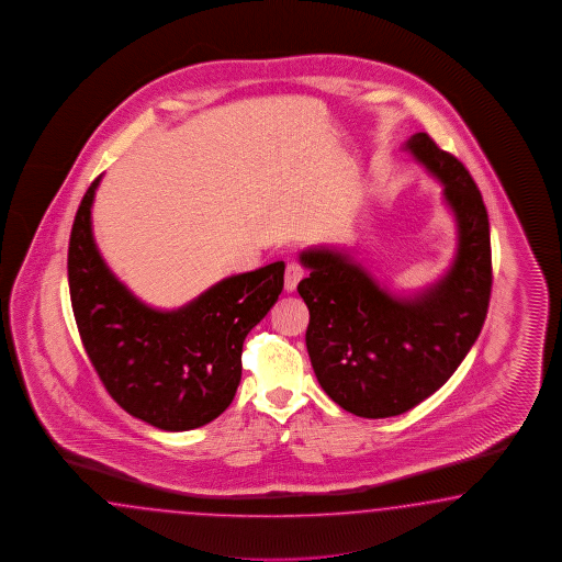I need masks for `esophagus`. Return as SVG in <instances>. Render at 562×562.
Here are the masks:
<instances>
[{
	"mask_svg": "<svg viewBox=\"0 0 562 562\" xmlns=\"http://www.w3.org/2000/svg\"><path fill=\"white\" fill-rule=\"evenodd\" d=\"M303 274H305V269H303L302 262L300 260L291 259L288 262V269H285V291H295L297 288V283L302 281Z\"/></svg>",
	"mask_w": 562,
	"mask_h": 562,
	"instance_id": "1",
	"label": "esophagus"
}]
</instances>
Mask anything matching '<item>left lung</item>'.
<instances>
[{
	"instance_id": "1",
	"label": "left lung",
	"mask_w": 562,
	"mask_h": 562,
	"mask_svg": "<svg viewBox=\"0 0 562 562\" xmlns=\"http://www.w3.org/2000/svg\"><path fill=\"white\" fill-rule=\"evenodd\" d=\"M405 150L445 186L459 246L447 274L414 297L381 288L331 248L300 255L307 355L331 402L360 417L400 416L442 387L475 345L491 297L490 217L461 160L417 132Z\"/></svg>"
}]
</instances>
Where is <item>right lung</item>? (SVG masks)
I'll list each match as a JSON object with an SVG mask.
<instances>
[{"label":"right lung","mask_w":562,"mask_h":562,"mask_svg":"<svg viewBox=\"0 0 562 562\" xmlns=\"http://www.w3.org/2000/svg\"><path fill=\"white\" fill-rule=\"evenodd\" d=\"M100 179L77 210L67 257L72 314L87 357L130 416L167 432L205 426L236 395L246 334L279 300L285 262L226 277L179 310H155L101 259L91 232Z\"/></svg>","instance_id":"obj_1"}]
</instances>
